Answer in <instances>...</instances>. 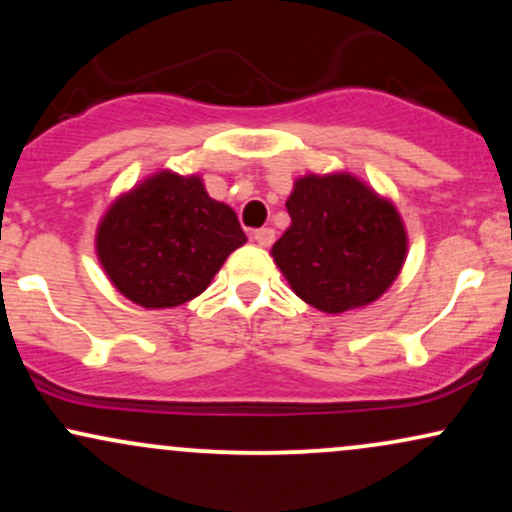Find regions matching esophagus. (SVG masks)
Here are the masks:
<instances>
[{"label":"esophagus","mask_w":512,"mask_h":512,"mask_svg":"<svg viewBox=\"0 0 512 512\" xmlns=\"http://www.w3.org/2000/svg\"><path fill=\"white\" fill-rule=\"evenodd\" d=\"M274 238H276L274 228H260V231L252 233V240H255V243L260 245V248H269V245L274 243Z\"/></svg>","instance_id":"obj_1"}]
</instances>
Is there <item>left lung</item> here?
<instances>
[{"instance_id":"obj_1","label":"left lung","mask_w":512,"mask_h":512,"mask_svg":"<svg viewBox=\"0 0 512 512\" xmlns=\"http://www.w3.org/2000/svg\"><path fill=\"white\" fill-rule=\"evenodd\" d=\"M291 226L272 257L293 293L322 313L378 301L407 260V228L390 199L351 173H308L286 199Z\"/></svg>"}]
</instances>
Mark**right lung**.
<instances>
[{"mask_svg":"<svg viewBox=\"0 0 512 512\" xmlns=\"http://www.w3.org/2000/svg\"><path fill=\"white\" fill-rule=\"evenodd\" d=\"M245 240L236 211L211 199L199 175L158 170L110 204L96 255L122 296L158 310L197 298Z\"/></svg>","mask_w":512,"mask_h":512,"instance_id":"add662e5","label":"right lung"}]
</instances>
